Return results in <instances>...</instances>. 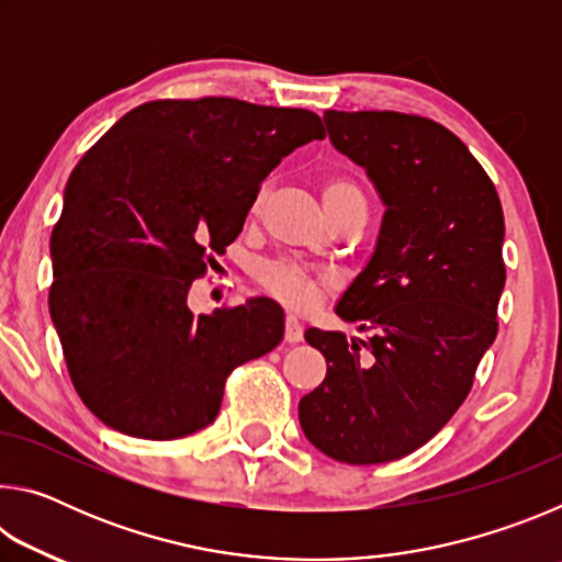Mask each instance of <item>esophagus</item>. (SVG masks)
Here are the masks:
<instances>
[{
	"mask_svg": "<svg viewBox=\"0 0 562 562\" xmlns=\"http://www.w3.org/2000/svg\"><path fill=\"white\" fill-rule=\"evenodd\" d=\"M302 337L304 331H302L300 319L292 315L284 317V341H288V345H297V341H302Z\"/></svg>",
	"mask_w": 562,
	"mask_h": 562,
	"instance_id": "obj_1",
	"label": "esophagus"
}]
</instances>
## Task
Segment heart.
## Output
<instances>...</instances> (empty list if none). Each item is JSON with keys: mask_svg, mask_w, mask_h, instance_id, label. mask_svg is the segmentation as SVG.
<instances>
[{"mask_svg": "<svg viewBox=\"0 0 562 562\" xmlns=\"http://www.w3.org/2000/svg\"><path fill=\"white\" fill-rule=\"evenodd\" d=\"M262 198L265 190H260L258 198H255L252 211H260ZM322 203H325L327 215L335 217L337 213L347 211L351 205H364V193H361V188L351 178L331 176L325 180V186H322ZM258 280L262 288L274 294L282 304H288L290 310L300 312L315 307L319 292L325 288V280L288 260L262 262L258 268Z\"/></svg>", "mask_w": 562, "mask_h": 562, "instance_id": "obj_1", "label": "heart"}]
</instances>
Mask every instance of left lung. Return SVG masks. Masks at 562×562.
<instances>
[{
  "label": "left lung",
  "mask_w": 562,
  "mask_h": 562,
  "mask_svg": "<svg viewBox=\"0 0 562 562\" xmlns=\"http://www.w3.org/2000/svg\"><path fill=\"white\" fill-rule=\"evenodd\" d=\"M325 123L386 211L372 260L337 304L372 337L304 331L327 376L302 396L300 424L329 459L386 463L434 439L469 396L498 335L506 227L486 170L441 123L396 111H325Z\"/></svg>",
  "instance_id": "obj_1"
}]
</instances>
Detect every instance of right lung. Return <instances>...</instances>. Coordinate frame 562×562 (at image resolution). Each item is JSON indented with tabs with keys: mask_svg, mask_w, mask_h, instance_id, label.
<instances>
[{
	"mask_svg": "<svg viewBox=\"0 0 562 562\" xmlns=\"http://www.w3.org/2000/svg\"><path fill=\"white\" fill-rule=\"evenodd\" d=\"M317 113L225 97L148 101L79 160L52 233L49 312L76 394L148 441L195 434L235 367L282 341L258 297L193 315L188 292L243 231L260 183L310 140Z\"/></svg>",
	"mask_w": 562,
	"mask_h": 562,
	"instance_id": "add662e5",
	"label": "right lung"
}]
</instances>
